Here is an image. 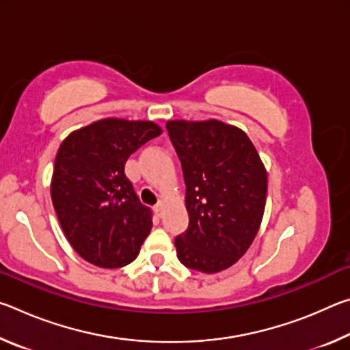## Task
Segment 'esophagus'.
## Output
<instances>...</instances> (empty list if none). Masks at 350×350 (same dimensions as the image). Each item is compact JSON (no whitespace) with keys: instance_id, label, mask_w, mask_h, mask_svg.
<instances>
[{"instance_id":"34e87169","label":"esophagus","mask_w":350,"mask_h":350,"mask_svg":"<svg viewBox=\"0 0 350 350\" xmlns=\"http://www.w3.org/2000/svg\"><path fill=\"white\" fill-rule=\"evenodd\" d=\"M154 210H156V215L159 216V217H161L162 215H163V210H165V204L162 202V200H161V202H159L156 206H154Z\"/></svg>"}]
</instances>
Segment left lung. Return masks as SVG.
Returning <instances> with one entry per match:
<instances>
[{
	"label": "left lung",
	"instance_id": "8db88e82",
	"mask_svg": "<svg viewBox=\"0 0 350 350\" xmlns=\"http://www.w3.org/2000/svg\"><path fill=\"white\" fill-rule=\"evenodd\" d=\"M185 179L188 228L174 239L188 269L217 273L244 256L258 234L267 171L242 129L219 120L167 123Z\"/></svg>",
	"mask_w": 350,
	"mask_h": 350
}]
</instances>
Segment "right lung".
<instances>
[{"mask_svg":"<svg viewBox=\"0 0 350 350\" xmlns=\"http://www.w3.org/2000/svg\"><path fill=\"white\" fill-rule=\"evenodd\" d=\"M162 134L156 123L103 118L70 133L57 152L51 196L64 236L97 267H125L150 234L151 210L142 205L125 163Z\"/></svg>","mask_w":350,"mask_h":350,"instance_id":"obj_1","label":"right lung"}]
</instances>
